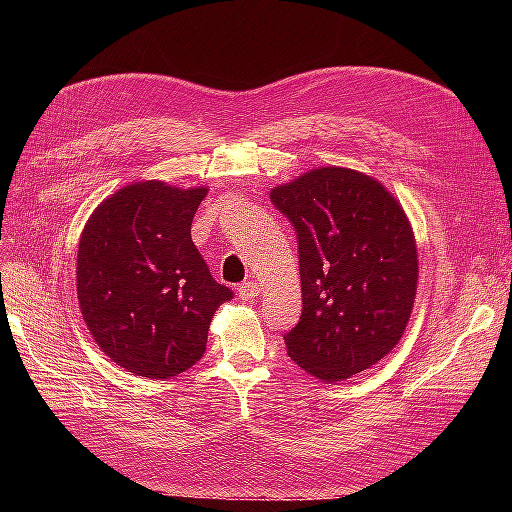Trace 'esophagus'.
<instances>
[{
	"mask_svg": "<svg viewBox=\"0 0 512 512\" xmlns=\"http://www.w3.org/2000/svg\"><path fill=\"white\" fill-rule=\"evenodd\" d=\"M258 292H260V288H258V284L256 282H243V284H239L237 286V294H239V299L241 301H254L256 297H258Z\"/></svg>",
	"mask_w": 512,
	"mask_h": 512,
	"instance_id": "esophagus-1",
	"label": "esophagus"
}]
</instances>
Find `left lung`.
Returning <instances> with one entry per match:
<instances>
[{
    "label": "left lung",
    "instance_id": "1",
    "mask_svg": "<svg viewBox=\"0 0 512 512\" xmlns=\"http://www.w3.org/2000/svg\"><path fill=\"white\" fill-rule=\"evenodd\" d=\"M294 226L303 309L284 333L290 359L337 382L376 365L404 335L418 260L404 209L376 179L316 168L271 192Z\"/></svg>",
    "mask_w": 512,
    "mask_h": 512
}]
</instances>
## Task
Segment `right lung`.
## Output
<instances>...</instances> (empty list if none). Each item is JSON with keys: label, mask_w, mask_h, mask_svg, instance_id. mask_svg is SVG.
I'll list each match as a JSON object with an SVG mask.
<instances>
[{"label": "right lung", "mask_w": 512, "mask_h": 512, "mask_svg": "<svg viewBox=\"0 0 512 512\" xmlns=\"http://www.w3.org/2000/svg\"><path fill=\"white\" fill-rule=\"evenodd\" d=\"M205 188L132 183L91 213L76 258L81 314L108 359L164 380L203 359L211 318L232 299L192 241Z\"/></svg>", "instance_id": "1"}]
</instances>
